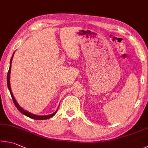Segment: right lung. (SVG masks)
Instances as JSON below:
<instances>
[{
  "label": "right lung",
  "instance_id": "right-lung-1",
  "mask_svg": "<svg viewBox=\"0 0 148 148\" xmlns=\"http://www.w3.org/2000/svg\"><path fill=\"white\" fill-rule=\"evenodd\" d=\"M14 55V53L13 54L12 57V58H11V60H10V68H9V71H8V75H7V84H8V89H9L10 90V94H11V96H12V98L13 99V101L14 102V104H15L16 108L18 109V110L20 111V112L21 113L23 114V115H26L27 116H28V117L31 118V119H35V120H46V119H48L49 118L52 117L53 116H54L55 114H56V113L57 112L58 110L55 111V112H54L53 113L51 114V115H44V116H40V115H34V114H32V113H29L28 112V111H27L26 110H24V109H22L20 106H19L18 104V103L16 102V100L15 99V97H14L12 93V90H11V87H10V72H11V66H12V65H11V64H12V58H13V57Z\"/></svg>",
  "mask_w": 148,
  "mask_h": 148
}]
</instances>
